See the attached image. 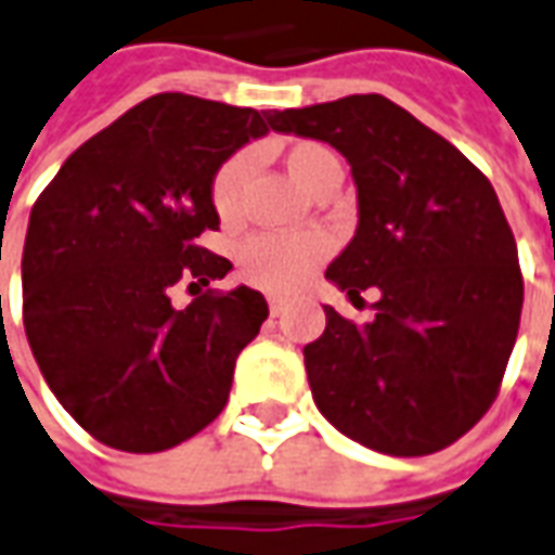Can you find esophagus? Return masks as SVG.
<instances>
[{
	"label": "esophagus",
	"instance_id": "esophagus-1",
	"mask_svg": "<svg viewBox=\"0 0 555 555\" xmlns=\"http://www.w3.org/2000/svg\"><path fill=\"white\" fill-rule=\"evenodd\" d=\"M269 311L271 317H281L286 311V299H281V296H269Z\"/></svg>",
	"mask_w": 555,
	"mask_h": 555
}]
</instances>
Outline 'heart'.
Segmentation results:
<instances>
[{
	"label": "heart",
	"mask_w": 555,
	"mask_h": 555,
	"mask_svg": "<svg viewBox=\"0 0 555 555\" xmlns=\"http://www.w3.org/2000/svg\"><path fill=\"white\" fill-rule=\"evenodd\" d=\"M284 166L289 178L299 183L305 193H311L317 181L323 178V171L338 166L335 154L314 144V141H296L284 151ZM250 171L247 154L229 156L223 166L217 168L211 181V202L214 211L223 220H232L241 208V186ZM328 238L320 232H299V235H254L241 244L238 269L244 281L254 286L271 289V293H293L299 289L314 269L326 259Z\"/></svg>",
	"instance_id": "obj_1"
}]
</instances>
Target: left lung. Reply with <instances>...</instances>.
<instances>
[{
    "instance_id": "1",
    "label": "left lung",
    "mask_w": 555,
    "mask_h": 555,
    "mask_svg": "<svg viewBox=\"0 0 555 555\" xmlns=\"http://www.w3.org/2000/svg\"><path fill=\"white\" fill-rule=\"evenodd\" d=\"M278 132L332 144L357 183V235L326 278L374 320L335 308L305 347L320 414L389 456L444 450L487 414L517 341L522 274L492 183L387 95L274 111Z\"/></svg>"
}]
</instances>
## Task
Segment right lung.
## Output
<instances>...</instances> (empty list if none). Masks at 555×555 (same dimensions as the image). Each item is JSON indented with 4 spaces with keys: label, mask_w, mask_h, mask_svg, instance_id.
<instances>
[{
    "label": "right lung",
    "mask_w": 555,
    "mask_h": 555,
    "mask_svg": "<svg viewBox=\"0 0 555 555\" xmlns=\"http://www.w3.org/2000/svg\"><path fill=\"white\" fill-rule=\"evenodd\" d=\"M271 111L159 93L83 141L29 214L23 326L56 401L95 441L159 453L227 408L238 353L269 305L227 278V256L198 247L220 229L211 181ZM199 296L170 305V286Z\"/></svg>",
    "instance_id": "add662e5"
}]
</instances>
